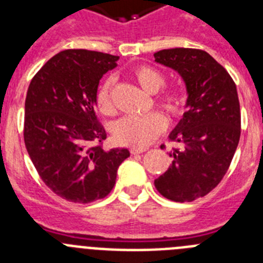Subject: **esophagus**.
Listing matches in <instances>:
<instances>
[{
    "label": "esophagus",
    "mask_w": 263,
    "mask_h": 263,
    "mask_svg": "<svg viewBox=\"0 0 263 263\" xmlns=\"http://www.w3.org/2000/svg\"><path fill=\"white\" fill-rule=\"evenodd\" d=\"M145 152H146V148H137V147L130 148V153H132V154H142V153Z\"/></svg>",
    "instance_id": "1"
}]
</instances>
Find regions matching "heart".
<instances>
[{
    "mask_svg": "<svg viewBox=\"0 0 263 263\" xmlns=\"http://www.w3.org/2000/svg\"><path fill=\"white\" fill-rule=\"evenodd\" d=\"M132 78L147 93H157L166 84L162 72L150 66H138L132 71ZM155 103L163 109L171 120H182L190 106V96L183 88H167L155 97ZM96 104L104 116L117 115L115 101V84L106 79L96 95ZM167 127V120L159 111H153L142 117H125L116 122L113 136L120 145L142 148L153 143Z\"/></svg>",
    "mask_w": 263,
    "mask_h": 263,
    "instance_id": "heart-1",
    "label": "heart"
}]
</instances>
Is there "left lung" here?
<instances>
[{"mask_svg":"<svg viewBox=\"0 0 263 263\" xmlns=\"http://www.w3.org/2000/svg\"><path fill=\"white\" fill-rule=\"evenodd\" d=\"M154 57L182 75L190 96L187 113L170 134L180 147H173V163L154 184L166 199L194 201L217 187L236 153L241 136L237 88L227 69L203 50L168 48Z\"/></svg>","mask_w":263,"mask_h":263,"instance_id":"obj_1","label":"left lung"}]
</instances>
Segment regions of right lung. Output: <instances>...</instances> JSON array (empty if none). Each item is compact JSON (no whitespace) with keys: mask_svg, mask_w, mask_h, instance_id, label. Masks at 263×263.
<instances>
[{"mask_svg":"<svg viewBox=\"0 0 263 263\" xmlns=\"http://www.w3.org/2000/svg\"><path fill=\"white\" fill-rule=\"evenodd\" d=\"M118 57L71 48L51 58L29 85L25 146L46 185L72 203L103 199L116 184L127 148L104 150L106 132L96 116L100 79Z\"/></svg>","mask_w":263,"mask_h":263,"instance_id":"1","label":"right lung"}]
</instances>
